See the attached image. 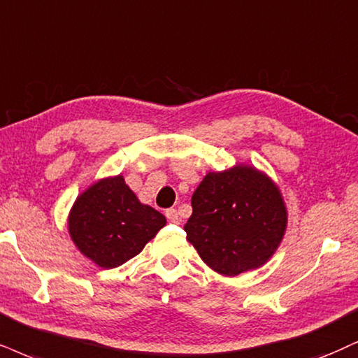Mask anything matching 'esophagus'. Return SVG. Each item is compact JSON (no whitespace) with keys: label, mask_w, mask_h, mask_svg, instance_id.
I'll use <instances>...</instances> for the list:
<instances>
[{"label":"esophagus","mask_w":358,"mask_h":358,"mask_svg":"<svg viewBox=\"0 0 358 358\" xmlns=\"http://www.w3.org/2000/svg\"><path fill=\"white\" fill-rule=\"evenodd\" d=\"M166 217L169 222L172 224H179L180 222V217H179V213L176 209H167L166 210Z\"/></svg>","instance_id":"34e87169"}]
</instances>
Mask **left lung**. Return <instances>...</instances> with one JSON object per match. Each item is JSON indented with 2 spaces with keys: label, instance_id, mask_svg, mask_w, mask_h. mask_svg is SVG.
I'll return each instance as SVG.
<instances>
[{
  "label": "left lung",
  "instance_id": "1",
  "mask_svg": "<svg viewBox=\"0 0 358 358\" xmlns=\"http://www.w3.org/2000/svg\"><path fill=\"white\" fill-rule=\"evenodd\" d=\"M187 241L213 271L232 277L272 257L287 227L279 187L252 166L209 172L192 194Z\"/></svg>",
  "mask_w": 358,
  "mask_h": 358
}]
</instances>
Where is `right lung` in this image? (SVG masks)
Wrapping results in <instances>:
<instances>
[{
	"label": "right lung",
	"mask_w": 358,
	"mask_h": 358,
	"mask_svg": "<svg viewBox=\"0 0 358 358\" xmlns=\"http://www.w3.org/2000/svg\"><path fill=\"white\" fill-rule=\"evenodd\" d=\"M166 226V217L141 204L122 176L101 179L71 207L69 236L83 255L103 268L122 266Z\"/></svg>",
	"instance_id": "obj_1"
}]
</instances>
